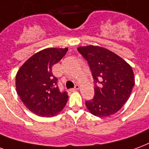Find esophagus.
I'll use <instances>...</instances> for the list:
<instances>
[{
    "label": "esophagus",
    "instance_id": "obj_1",
    "mask_svg": "<svg viewBox=\"0 0 149 149\" xmlns=\"http://www.w3.org/2000/svg\"><path fill=\"white\" fill-rule=\"evenodd\" d=\"M79 89V85H76L75 86H74V88H73V89H72L71 91H78Z\"/></svg>",
    "mask_w": 149,
    "mask_h": 149
}]
</instances>
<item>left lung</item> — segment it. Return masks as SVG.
I'll return each mask as SVG.
<instances>
[{
  "mask_svg": "<svg viewBox=\"0 0 149 149\" xmlns=\"http://www.w3.org/2000/svg\"><path fill=\"white\" fill-rule=\"evenodd\" d=\"M86 59L95 83L94 97L86 102L88 110L99 118L116 113L129 99L135 84L132 67L120 56L99 46L78 47Z\"/></svg>",
  "mask_w": 149,
  "mask_h": 149,
  "instance_id": "obj_1",
  "label": "left lung"
}]
</instances>
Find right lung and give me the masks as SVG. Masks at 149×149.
<instances>
[{"mask_svg":"<svg viewBox=\"0 0 149 149\" xmlns=\"http://www.w3.org/2000/svg\"><path fill=\"white\" fill-rule=\"evenodd\" d=\"M68 48L50 47L36 53L20 67L16 75L17 94L31 112L40 117L56 115L67 104L68 95L60 92L52 67Z\"/></svg>","mask_w":149,"mask_h":149,"instance_id":"1","label":"right lung"}]
</instances>
